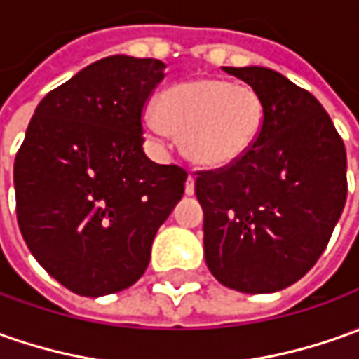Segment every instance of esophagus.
Returning a JSON list of instances; mask_svg holds the SVG:
<instances>
[{
    "label": "esophagus",
    "instance_id": "34e87169",
    "mask_svg": "<svg viewBox=\"0 0 359 359\" xmlns=\"http://www.w3.org/2000/svg\"><path fill=\"white\" fill-rule=\"evenodd\" d=\"M184 192L187 194H194V177L192 175H189V179H187V184H184Z\"/></svg>",
    "mask_w": 359,
    "mask_h": 359
}]
</instances>
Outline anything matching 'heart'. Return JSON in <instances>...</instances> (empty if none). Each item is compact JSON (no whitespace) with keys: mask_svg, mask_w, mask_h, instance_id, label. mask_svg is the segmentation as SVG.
Returning <instances> with one entry per match:
<instances>
[{"mask_svg":"<svg viewBox=\"0 0 359 359\" xmlns=\"http://www.w3.org/2000/svg\"><path fill=\"white\" fill-rule=\"evenodd\" d=\"M265 119L267 106L255 88L224 78H194L161 92L157 114L145 116V129L155 137L180 135L192 163L226 169L257 145Z\"/></svg>","mask_w":359,"mask_h":359,"instance_id":"heart-1","label":"heart"}]
</instances>
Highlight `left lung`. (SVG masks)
Masks as SVG:
<instances>
[{
  "label": "left lung",
  "mask_w": 359,
  "mask_h": 359,
  "mask_svg": "<svg viewBox=\"0 0 359 359\" xmlns=\"http://www.w3.org/2000/svg\"><path fill=\"white\" fill-rule=\"evenodd\" d=\"M265 100L262 139L226 169L196 170L204 257L233 291L275 292L313 269L348 194L346 147L320 102L263 67H224Z\"/></svg>",
  "instance_id": "8db88e82"
}]
</instances>
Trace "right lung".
<instances>
[{
    "label": "right lung",
    "instance_id": "1",
    "mask_svg": "<svg viewBox=\"0 0 359 359\" xmlns=\"http://www.w3.org/2000/svg\"><path fill=\"white\" fill-rule=\"evenodd\" d=\"M157 58L116 55L50 90L13 165L19 230L68 291L102 297L145 273L187 170L143 151V109L165 78Z\"/></svg>",
    "mask_w": 359,
    "mask_h": 359
}]
</instances>
